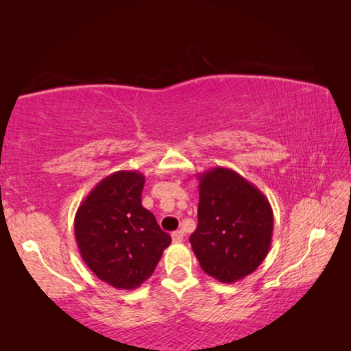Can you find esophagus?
Returning <instances> with one entry per match:
<instances>
[{
    "label": "esophagus",
    "mask_w": 351,
    "mask_h": 351,
    "mask_svg": "<svg viewBox=\"0 0 351 351\" xmlns=\"http://www.w3.org/2000/svg\"><path fill=\"white\" fill-rule=\"evenodd\" d=\"M171 239H173L175 243H181L184 239V232L182 230H175V232L171 234Z\"/></svg>",
    "instance_id": "obj_1"
}]
</instances>
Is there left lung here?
<instances>
[{"label": "left lung", "instance_id": "left-lung-1", "mask_svg": "<svg viewBox=\"0 0 351 351\" xmlns=\"http://www.w3.org/2000/svg\"><path fill=\"white\" fill-rule=\"evenodd\" d=\"M198 180V228L190 245L206 274L221 283L241 280L269 252L272 207L252 182L230 169H210Z\"/></svg>", "mask_w": 351, "mask_h": 351}]
</instances>
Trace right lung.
<instances>
[{
  "instance_id": "1",
  "label": "right lung",
  "mask_w": 351,
  "mask_h": 351,
  "mask_svg": "<svg viewBox=\"0 0 351 351\" xmlns=\"http://www.w3.org/2000/svg\"><path fill=\"white\" fill-rule=\"evenodd\" d=\"M145 176L119 170L82 201L74 218L80 255L100 280L134 289L153 274L171 239L141 203Z\"/></svg>"
}]
</instances>
